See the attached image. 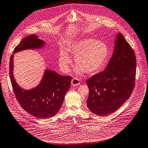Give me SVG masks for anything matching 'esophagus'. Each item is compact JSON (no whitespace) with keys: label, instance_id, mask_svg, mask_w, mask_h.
<instances>
[{"label":"esophagus","instance_id":"1","mask_svg":"<svg viewBox=\"0 0 148 148\" xmlns=\"http://www.w3.org/2000/svg\"><path fill=\"white\" fill-rule=\"evenodd\" d=\"M79 81L77 78H74L72 79L71 81V84L73 86H77L79 84Z\"/></svg>","mask_w":148,"mask_h":148}]
</instances>
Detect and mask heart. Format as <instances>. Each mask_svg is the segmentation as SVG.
Masks as SVG:
<instances>
[{"label": "heart", "mask_w": 148, "mask_h": 148, "mask_svg": "<svg viewBox=\"0 0 148 148\" xmlns=\"http://www.w3.org/2000/svg\"><path fill=\"white\" fill-rule=\"evenodd\" d=\"M68 51L75 57L77 73L84 72L94 75L100 72L109 54V48L102 42L92 38H84L75 41L68 48ZM72 61L65 51L61 52L59 64L62 70L69 71Z\"/></svg>", "instance_id": "obj_1"}]
</instances>
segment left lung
<instances>
[{"label":"left lung","mask_w":148,"mask_h":148,"mask_svg":"<svg viewBox=\"0 0 148 148\" xmlns=\"http://www.w3.org/2000/svg\"><path fill=\"white\" fill-rule=\"evenodd\" d=\"M136 61L134 51L118 33L106 69L86 81L89 88L87 105L92 113L101 116L111 114L130 97L135 87Z\"/></svg>","instance_id":"obj_1"}]
</instances>
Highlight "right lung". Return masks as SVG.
Instances as JSON below:
<instances>
[{
	"mask_svg": "<svg viewBox=\"0 0 148 148\" xmlns=\"http://www.w3.org/2000/svg\"><path fill=\"white\" fill-rule=\"evenodd\" d=\"M36 35L23 39L15 47L13 53L25 49H40L45 41ZM13 56L9 62V76L16 98L22 108L38 119H48L55 116L60 110L65 95L70 88L72 77L61 75L50 70H46L41 82L36 87L25 90L16 83L13 77Z\"/></svg>",
	"mask_w": 148,
	"mask_h": 148,
	"instance_id": "right-lung-1",
	"label": "right lung"
}]
</instances>
